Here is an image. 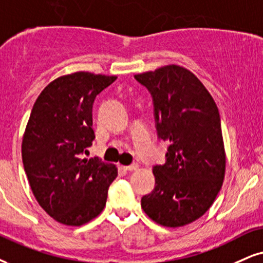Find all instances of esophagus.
I'll use <instances>...</instances> for the list:
<instances>
[{
	"instance_id": "obj_1",
	"label": "esophagus",
	"mask_w": 263,
	"mask_h": 263,
	"mask_svg": "<svg viewBox=\"0 0 263 263\" xmlns=\"http://www.w3.org/2000/svg\"><path fill=\"white\" fill-rule=\"evenodd\" d=\"M123 170H124V171H135V170H138V164L133 163V164H129V166H124V167H123Z\"/></svg>"
}]
</instances>
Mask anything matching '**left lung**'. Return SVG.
Masks as SVG:
<instances>
[{
	"label": "left lung",
	"instance_id": "1",
	"mask_svg": "<svg viewBox=\"0 0 263 263\" xmlns=\"http://www.w3.org/2000/svg\"><path fill=\"white\" fill-rule=\"evenodd\" d=\"M152 96L158 139L167 141L166 162L152 168L155 187L141 197L152 221L183 227L199 219L221 190L226 152L215 100L185 68L166 66L134 76Z\"/></svg>",
	"mask_w": 263,
	"mask_h": 263
}]
</instances>
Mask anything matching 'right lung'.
<instances>
[{
	"mask_svg": "<svg viewBox=\"0 0 263 263\" xmlns=\"http://www.w3.org/2000/svg\"><path fill=\"white\" fill-rule=\"evenodd\" d=\"M117 77L77 72L57 78L32 107L22 158L39 205L66 226H83L102 212L117 177L115 164L83 158L92 145V106Z\"/></svg>",
	"mask_w": 263,
	"mask_h": 263,
	"instance_id": "1",
	"label": "right lung"
}]
</instances>
